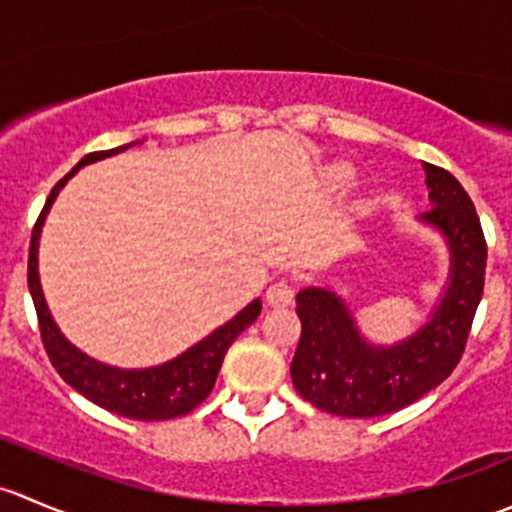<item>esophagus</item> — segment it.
I'll list each match as a JSON object with an SVG mask.
<instances>
[{"label": "esophagus", "mask_w": 512, "mask_h": 512, "mask_svg": "<svg viewBox=\"0 0 512 512\" xmlns=\"http://www.w3.org/2000/svg\"><path fill=\"white\" fill-rule=\"evenodd\" d=\"M292 299H294V285L289 280L272 282L270 289H267V302L275 304V307H285V304H292Z\"/></svg>", "instance_id": "obj_1"}]
</instances>
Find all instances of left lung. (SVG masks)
Listing matches in <instances>:
<instances>
[{
  "label": "left lung",
  "mask_w": 512,
  "mask_h": 512,
  "mask_svg": "<svg viewBox=\"0 0 512 512\" xmlns=\"http://www.w3.org/2000/svg\"><path fill=\"white\" fill-rule=\"evenodd\" d=\"M423 170L433 208L421 220L438 227L451 245V285L421 332L396 347H371L332 292L309 287L297 294L302 334L289 366L292 384L327 414L371 418L404 409L446 381L466 352L483 297L488 245L466 188L446 168L426 163Z\"/></svg>",
  "instance_id": "obj_1"
}]
</instances>
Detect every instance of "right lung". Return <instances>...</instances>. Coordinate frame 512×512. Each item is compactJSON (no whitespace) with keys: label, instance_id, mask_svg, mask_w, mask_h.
<instances>
[{"label":"right lung","instance_id":"1","mask_svg":"<svg viewBox=\"0 0 512 512\" xmlns=\"http://www.w3.org/2000/svg\"><path fill=\"white\" fill-rule=\"evenodd\" d=\"M131 146L133 143L113 148V151L89 153V156L81 158V163L76 165L71 173H66L64 178L51 188L49 198H46L44 203V210L39 213L32 230L27 280L36 307V319H39L41 342H44L46 354H49L51 364L59 371L61 379L69 386H74L81 396L94 401L96 406L113 411V414L118 416L136 418V421H168V418L190 414L195 406L203 404V401L208 399L230 344L235 342L237 334L245 332V329L255 322L257 314H260V299L247 304L237 317H232L230 322L223 324L220 329H215L210 337H205L203 342L190 347L188 352L180 354L178 359L168 361V364L153 366V369L123 371L101 364V361L89 359V356L81 354L79 349L71 347V344L61 337L54 319H51L49 309H46L44 294H41L39 285V272H36V250H39L41 225H44L46 213H49L51 203H54V198L59 195V190L64 188L66 180H69L81 165L94 163V160H101L106 156H116V153L126 151V148Z\"/></svg>","mask_w":512,"mask_h":512}]
</instances>
